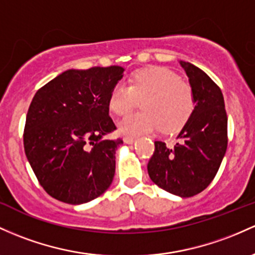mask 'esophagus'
I'll use <instances>...</instances> for the list:
<instances>
[{
  "label": "esophagus",
  "instance_id": "obj_1",
  "mask_svg": "<svg viewBox=\"0 0 255 255\" xmlns=\"http://www.w3.org/2000/svg\"><path fill=\"white\" fill-rule=\"evenodd\" d=\"M123 141H125L126 144H133V142L136 141V138H134V136H125Z\"/></svg>",
  "mask_w": 255,
  "mask_h": 255
}]
</instances>
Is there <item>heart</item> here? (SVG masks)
Masks as SVG:
<instances>
[{"label":"heart","instance_id":"1","mask_svg":"<svg viewBox=\"0 0 255 255\" xmlns=\"http://www.w3.org/2000/svg\"><path fill=\"white\" fill-rule=\"evenodd\" d=\"M140 99L142 110L128 115L119 123L122 134L141 135L161 127L164 132H177L186 125L195 109L191 86L163 66L134 72L129 86L115 85L109 93L108 105L114 114L125 116Z\"/></svg>","mask_w":255,"mask_h":255}]
</instances>
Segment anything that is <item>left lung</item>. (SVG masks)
Wrapping results in <instances>:
<instances>
[{
	"label": "left lung",
	"instance_id": "1",
	"mask_svg": "<svg viewBox=\"0 0 255 255\" xmlns=\"http://www.w3.org/2000/svg\"><path fill=\"white\" fill-rule=\"evenodd\" d=\"M194 92L195 109L178 134L180 141L168 149L155 141V152L147 163L151 180L180 197L200 194L212 183L228 147V116L224 97L205 71L179 61Z\"/></svg>",
	"mask_w": 255,
	"mask_h": 255
}]
</instances>
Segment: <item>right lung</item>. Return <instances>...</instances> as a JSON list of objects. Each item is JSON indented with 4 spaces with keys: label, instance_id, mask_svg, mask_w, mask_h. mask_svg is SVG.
I'll return each instance as SVG.
<instances>
[{
    "label": "right lung",
    "instance_id": "obj_1",
    "mask_svg": "<svg viewBox=\"0 0 255 255\" xmlns=\"http://www.w3.org/2000/svg\"><path fill=\"white\" fill-rule=\"evenodd\" d=\"M121 66L66 70L36 92L26 115L24 149L41 186L70 205L104 194L115 175V153L122 139L108 97L123 77Z\"/></svg>",
    "mask_w": 255,
    "mask_h": 255
}]
</instances>
